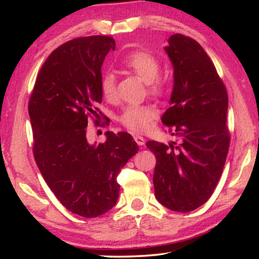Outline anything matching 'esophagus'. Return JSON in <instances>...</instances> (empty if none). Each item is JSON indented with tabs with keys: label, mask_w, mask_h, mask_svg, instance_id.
<instances>
[{
	"label": "esophagus",
	"mask_w": 259,
	"mask_h": 259,
	"mask_svg": "<svg viewBox=\"0 0 259 259\" xmlns=\"http://www.w3.org/2000/svg\"><path fill=\"white\" fill-rule=\"evenodd\" d=\"M134 139H135V142L138 144L139 146H143L144 144H145V138L143 137V136H139V135H135L134 136Z\"/></svg>",
	"instance_id": "34e87169"
}]
</instances>
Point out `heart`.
I'll list each match as a JSON object with an SVG mask.
<instances>
[{
    "mask_svg": "<svg viewBox=\"0 0 259 259\" xmlns=\"http://www.w3.org/2000/svg\"><path fill=\"white\" fill-rule=\"evenodd\" d=\"M123 66L140 80L147 83L148 94L161 98L168 91V82L159 76L161 65L159 59L145 51H135L123 59ZM104 98L108 102L117 99L116 80L112 73H106L100 82ZM155 117V109L150 105H131L125 107L119 115L120 123L133 133H143L148 129Z\"/></svg>",
    "mask_w": 259,
    "mask_h": 259,
    "instance_id": "obj_1",
    "label": "heart"
}]
</instances>
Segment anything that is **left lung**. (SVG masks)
Instances as JSON below:
<instances>
[{
    "instance_id": "obj_1",
    "label": "left lung",
    "mask_w": 259,
    "mask_h": 259,
    "mask_svg": "<svg viewBox=\"0 0 259 259\" xmlns=\"http://www.w3.org/2000/svg\"><path fill=\"white\" fill-rule=\"evenodd\" d=\"M174 66L171 107L161 121L177 143L150 140L154 153L155 198L170 210L188 212L207 202L216 188L230 146L227 91L198 42L182 34L164 48Z\"/></svg>"
}]
</instances>
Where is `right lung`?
Segmentation results:
<instances>
[{
  "instance_id": "add662e5",
  "label": "right lung",
  "mask_w": 259,
  "mask_h": 259,
  "mask_svg": "<svg viewBox=\"0 0 259 259\" xmlns=\"http://www.w3.org/2000/svg\"><path fill=\"white\" fill-rule=\"evenodd\" d=\"M109 50L115 41L104 35L61 45L41 67L28 103L38 169L59 202L85 218L116 204L117 175L138 151L128 133L107 131L98 145L87 140L88 120L98 115L103 99L102 65Z\"/></svg>"
}]
</instances>
